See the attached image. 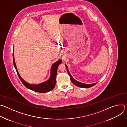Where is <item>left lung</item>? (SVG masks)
Instances as JSON below:
<instances>
[{
    "label": "left lung",
    "instance_id": "obj_1",
    "mask_svg": "<svg viewBox=\"0 0 127 127\" xmlns=\"http://www.w3.org/2000/svg\"><path fill=\"white\" fill-rule=\"evenodd\" d=\"M65 66H66V67L67 68L68 73L69 75L70 76L71 81L74 85H76L77 86H78V87H82V88H89V87H91L94 86L96 83H93V84H85V83H81V82H80L79 81H77V80H76L75 79H74L73 77H72V75L70 73L68 66L66 64H65Z\"/></svg>",
    "mask_w": 127,
    "mask_h": 127
}]
</instances>
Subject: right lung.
<instances>
[{
	"label": "right lung",
	"mask_w": 127,
	"mask_h": 127,
	"mask_svg": "<svg viewBox=\"0 0 127 127\" xmlns=\"http://www.w3.org/2000/svg\"><path fill=\"white\" fill-rule=\"evenodd\" d=\"M14 51V48H13ZM13 62L14 67L15 68V70L17 72L18 76H19L20 79H21L22 83L28 89H30L34 92L40 93H46L51 91L52 90L54 89L56 85V78L57 75V72L58 66L62 63L61 59L58 60L57 62L54 63L51 67V74L50 76L47 81L38 84H30L27 82L25 80H24L22 77L21 76L20 74L18 72L16 66L15 65V62L14 60V51H13Z\"/></svg>",
	"instance_id": "right-lung-1"
}]
</instances>
